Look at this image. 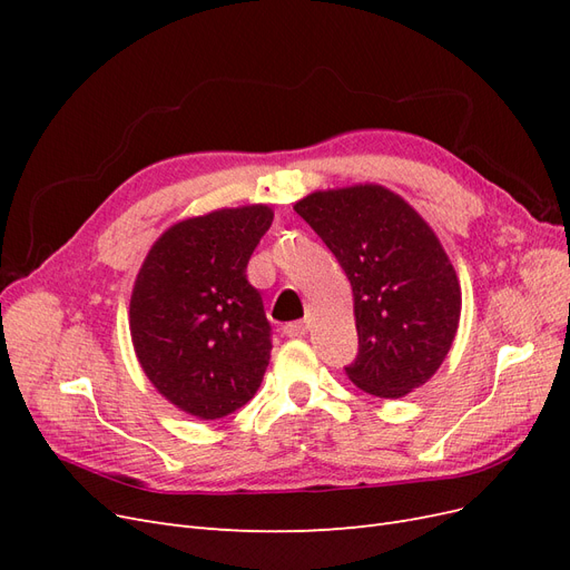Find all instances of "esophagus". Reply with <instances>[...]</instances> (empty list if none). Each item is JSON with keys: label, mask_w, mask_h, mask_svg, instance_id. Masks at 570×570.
I'll return each mask as SVG.
<instances>
[{"label": "esophagus", "mask_w": 570, "mask_h": 570, "mask_svg": "<svg viewBox=\"0 0 570 570\" xmlns=\"http://www.w3.org/2000/svg\"><path fill=\"white\" fill-rule=\"evenodd\" d=\"M283 333L287 337H304L308 333V325H306V321H292L283 327Z\"/></svg>", "instance_id": "1"}]
</instances>
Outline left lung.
<instances>
[{"label":"left lung","mask_w":570,"mask_h":570,"mask_svg":"<svg viewBox=\"0 0 570 570\" xmlns=\"http://www.w3.org/2000/svg\"><path fill=\"white\" fill-rule=\"evenodd\" d=\"M347 273L358 354L350 381L383 400L425 385L450 354L461 285L433 228L383 185L318 189L295 204Z\"/></svg>","instance_id":"left-lung-1"}]
</instances>
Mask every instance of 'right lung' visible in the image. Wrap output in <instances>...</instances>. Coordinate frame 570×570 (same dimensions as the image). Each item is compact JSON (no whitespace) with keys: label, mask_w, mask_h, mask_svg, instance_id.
<instances>
[{"label":"right lung","mask_w":570,"mask_h":570,"mask_svg":"<svg viewBox=\"0 0 570 570\" xmlns=\"http://www.w3.org/2000/svg\"><path fill=\"white\" fill-rule=\"evenodd\" d=\"M271 223L266 204L178 220L137 273L130 295L135 356L159 394L189 416H228L264 381L271 323L247 281V264Z\"/></svg>","instance_id":"right-lung-1"}]
</instances>
